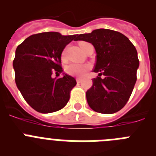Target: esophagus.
<instances>
[{"label": "esophagus", "instance_id": "obj_1", "mask_svg": "<svg viewBox=\"0 0 156 156\" xmlns=\"http://www.w3.org/2000/svg\"><path fill=\"white\" fill-rule=\"evenodd\" d=\"M81 81H82V80H81L80 78H76V82H77V83H80Z\"/></svg>", "mask_w": 156, "mask_h": 156}]
</instances>
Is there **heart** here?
<instances>
[{
  "instance_id": "1",
  "label": "heart",
  "mask_w": 156,
  "mask_h": 156,
  "mask_svg": "<svg viewBox=\"0 0 156 156\" xmlns=\"http://www.w3.org/2000/svg\"><path fill=\"white\" fill-rule=\"evenodd\" d=\"M89 44L85 41H80L79 45L83 50H84L86 45ZM62 60L66 59V49H65L62 53ZM90 69V66L89 64H81V63H71L66 67V73L70 76L76 77H82Z\"/></svg>"
}]
</instances>
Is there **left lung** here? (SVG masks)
Returning a JSON list of instances; mask_svg holds the SVG:
<instances>
[{"label":"left lung","mask_w":156,"mask_h":156,"mask_svg":"<svg viewBox=\"0 0 156 156\" xmlns=\"http://www.w3.org/2000/svg\"><path fill=\"white\" fill-rule=\"evenodd\" d=\"M76 41L91 43L97 53L94 72L98 76L92 79L93 85L86 93L89 106L103 114L122 109L137 81L139 60L135 47L126 36L107 29L80 34Z\"/></svg>","instance_id":"8db88e82"}]
</instances>
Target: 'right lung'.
Returning a JSON list of instances; mask_svg holds the SVG:
<instances>
[{
	"instance_id": "obj_1",
	"label": "right lung",
	"mask_w": 156,
	"mask_h": 156,
	"mask_svg": "<svg viewBox=\"0 0 156 156\" xmlns=\"http://www.w3.org/2000/svg\"><path fill=\"white\" fill-rule=\"evenodd\" d=\"M77 35L62 36L58 32L31 35L16 48L13 61L17 87L27 103L36 111L50 113L64 108L70 92L76 85L73 77L64 75L61 55Z\"/></svg>"
}]
</instances>
